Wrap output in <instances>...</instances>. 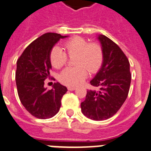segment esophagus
Here are the masks:
<instances>
[{
	"mask_svg": "<svg viewBox=\"0 0 151 151\" xmlns=\"http://www.w3.org/2000/svg\"><path fill=\"white\" fill-rule=\"evenodd\" d=\"M68 91H74V90H76V87H68Z\"/></svg>",
	"mask_w": 151,
	"mask_h": 151,
	"instance_id": "34e87169",
	"label": "esophagus"
}]
</instances>
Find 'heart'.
<instances>
[{"mask_svg": "<svg viewBox=\"0 0 151 151\" xmlns=\"http://www.w3.org/2000/svg\"><path fill=\"white\" fill-rule=\"evenodd\" d=\"M64 49L58 46L52 48L50 60L55 68H60L67 64L70 57L76 55L74 64L76 67L67 68L60 73L59 81L64 85H80L91 73H96L101 68L104 60L103 48L96 42L89 43L81 37H73L64 43Z\"/></svg>", "mask_w": 151, "mask_h": 151, "instance_id": "1", "label": "heart"}]
</instances>
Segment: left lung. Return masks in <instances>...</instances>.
<instances>
[{
  "label": "left lung",
  "instance_id": "1",
  "mask_svg": "<svg viewBox=\"0 0 151 151\" xmlns=\"http://www.w3.org/2000/svg\"><path fill=\"white\" fill-rule=\"evenodd\" d=\"M98 39L103 48V64L90 83L99 90H88L81 107L88 118L104 121L114 116L126 101L131 73L128 59L118 45L103 35Z\"/></svg>",
  "mask_w": 151,
  "mask_h": 151
}]
</instances>
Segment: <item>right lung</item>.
Segmentation results:
<instances>
[{"mask_svg": "<svg viewBox=\"0 0 151 151\" xmlns=\"http://www.w3.org/2000/svg\"><path fill=\"white\" fill-rule=\"evenodd\" d=\"M66 37L46 33L29 44L17 59L15 79L19 98L27 111L37 118L47 119L56 114L68 91L59 83H54L48 91L44 87V81L50 78V50Z\"/></svg>", "mask_w": 151, "mask_h": 151, "instance_id": "right-lung-1", "label": "right lung"}]
</instances>
